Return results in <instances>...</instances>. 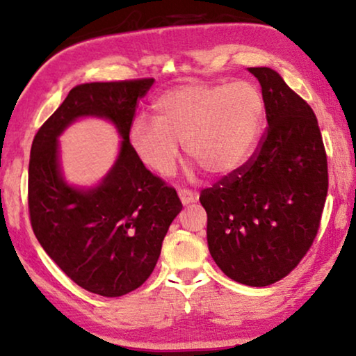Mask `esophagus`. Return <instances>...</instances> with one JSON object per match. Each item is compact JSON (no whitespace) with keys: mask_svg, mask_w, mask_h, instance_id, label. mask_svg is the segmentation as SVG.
<instances>
[{"mask_svg":"<svg viewBox=\"0 0 356 356\" xmlns=\"http://www.w3.org/2000/svg\"><path fill=\"white\" fill-rule=\"evenodd\" d=\"M178 196L181 199V202L184 206H188V204H193L197 201V194L193 193L191 189H179L178 191Z\"/></svg>","mask_w":356,"mask_h":356,"instance_id":"esophagus-1","label":"esophagus"}]
</instances>
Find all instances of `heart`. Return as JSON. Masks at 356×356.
Masks as SVG:
<instances>
[{
	"instance_id": "b5f03b06",
	"label": "heart",
	"mask_w": 356,
	"mask_h": 356,
	"mask_svg": "<svg viewBox=\"0 0 356 356\" xmlns=\"http://www.w3.org/2000/svg\"><path fill=\"white\" fill-rule=\"evenodd\" d=\"M264 110L261 90L252 82L181 86L154 102V123L133 121L129 144L159 177L175 172L178 144L209 175L228 177L256 150Z\"/></svg>"
}]
</instances>
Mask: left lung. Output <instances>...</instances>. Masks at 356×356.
Here are the masks:
<instances>
[{"label":"left lung","mask_w":356,"mask_h":356,"mask_svg":"<svg viewBox=\"0 0 356 356\" xmlns=\"http://www.w3.org/2000/svg\"><path fill=\"white\" fill-rule=\"evenodd\" d=\"M259 81L267 129L235 173L202 189L207 245L232 280L267 286L289 275L313 245L327 196V157L311 106L270 67Z\"/></svg>","instance_id":"left-lung-1"}]
</instances>
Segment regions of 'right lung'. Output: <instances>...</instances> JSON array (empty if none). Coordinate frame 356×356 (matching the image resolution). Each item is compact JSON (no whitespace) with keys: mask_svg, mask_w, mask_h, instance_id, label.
<instances>
[{"mask_svg":"<svg viewBox=\"0 0 356 356\" xmlns=\"http://www.w3.org/2000/svg\"><path fill=\"white\" fill-rule=\"evenodd\" d=\"M152 84L149 77L76 86L31 149L29 213L38 243L72 282L108 298L149 279L183 209L177 191L150 173L129 144L138 100ZM82 115L110 119L124 139L115 165L94 188L67 185L57 155L59 134Z\"/></svg>","mask_w":356,"mask_h":356,"instance_id":"obj_1","label":"right lung"}]
</instances>
